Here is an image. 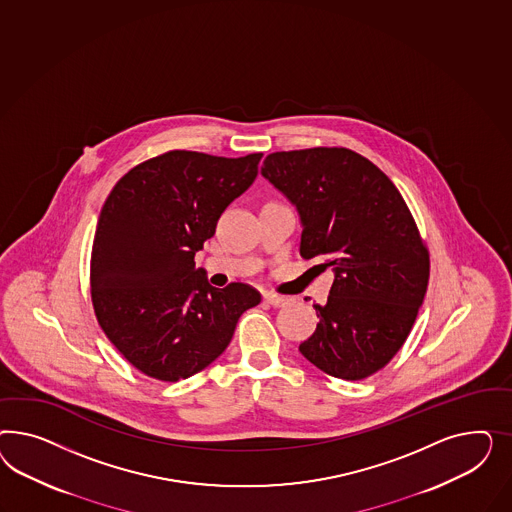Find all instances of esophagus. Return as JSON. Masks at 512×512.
Instances as JSON below:
<instances>
[{
  "mask_svg": "<svg viewBox=\"0 0 512 512\" xmlns=\"http://www.w3.org/2000/svg\"><path fill=\"white\" fill-rule=\"evenodd\" d=\"M263 298L264 302H268L274 308H279V306H283L287 302L285 296L274 295V293H264Z\"/></svg>",
  "mask_w": 512,
  "mask_h": 512,
  "instance_id": "esophagus-1",
  "label": "esophagus"
}]
</instances>
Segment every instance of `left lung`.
Listing matches in <instances>:
<instances>
[{
	"instance_id": "1",
	"label": "left lung",
	"mask_w": 512,
	"mask_h": 512,
	"mask_svg": "<svg viewBox=\"0 0 512 512\" xmlns=\"http://www.w3.org/2000/svg\"><path fill=\"white\" fill-rule=\"evenodd\" d=\"M261 174L300 214V255L334 270L300 353L345 381L379 372L407 340L430 278V253L400 191L347 148L274 152Z\"/></svg>"
}]
</instances>
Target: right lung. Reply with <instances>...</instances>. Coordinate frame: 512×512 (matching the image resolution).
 <instances>
[{"label":"right lung","instance_id":"obj_1","mask_svg":"<svg viewBox=\"0 0 512 512\" xmlns=\"http://www.w3.org/2000/svg\"><path fill=\"white\" fill-rule=\"evenodd\" d=\"M261 157L172 150L112 187L93 236V311L144 375L174 383L201 372L227 349L240 315L261 302L251 285L216 289L195 268V253L253 184Z\"/></svg>","mask_w":512,"mask_h":512}]
</instances>
